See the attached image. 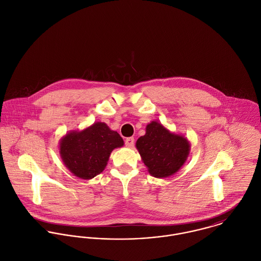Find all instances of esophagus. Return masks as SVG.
<instances>
[{"mask_svg":"<svg viewBox=\"0 0 261 261\" xmlns=\"http://www.w3.org/2000/svg\"><path fill=\"white\" fill-rule=\"evenodd\" d=\"M125 146H127V147H133L134 146V144H135V139L134 138H126L125 139Z\"/></svg>","mask_w":261,"mask_h":261,"instance_id":"obj_1","label":"esophagus"}]
</instances>
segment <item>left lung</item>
Listing matches in <instances>:
<instances>
[{"label": "left lung", "mask_w": 261, "mask_h": 261, "mask_svg": "<svg viewBox=\"0 0 261 261\" xmlns=\"http://www.w3.org/2000/svg\"><path fill=\"white\" fill-rule=\"evenodd\" d=\"M136 146L149 172L157 178L176 173L186 161L190 147L185 138L157 121L147 125L146 135L138 139Z\"/></svg>", "instance_id": "left-lung-1"}]
</instances>
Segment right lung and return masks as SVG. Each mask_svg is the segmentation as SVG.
<instances>
[{"mask_svg":"<svg viewBox=\"0 0 261 261\" xmlns=\"http://www.w3.org/2000/svg\"><path fill=\"white\" fill-rule=\"evenodd\" d=\"M122 146L123 140L117 132L104 122H96L82 132H72L64 137L60 153L72 173L91 179L104 170L112 150Z\"/></svg>","mask_w":261,"mask_h":261,"instance_id":"right-lung-1","label":"right lung"}]
</instances>
